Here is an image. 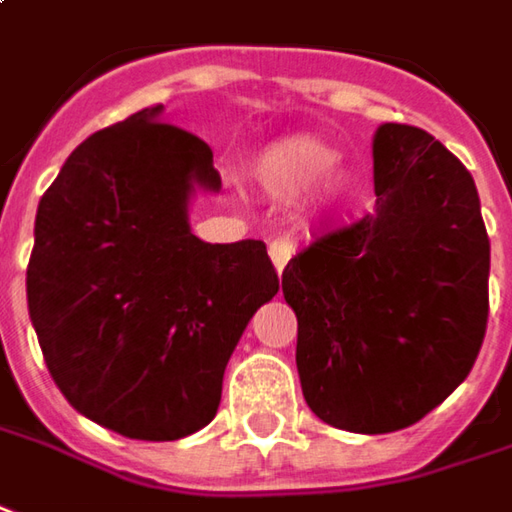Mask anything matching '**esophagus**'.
Wrapping results in <instances>:
<instances>
[{
	"label": "esophagus",
	"instance_id": "esophagus-1",
	"mask_svg": "<svg viewBox=\"0 0 512 512\" xmlns=\"http://www.w3.org/2000/svg\"><path fill=\"white\" fill-rule=\"evenodd\" d=\"M293 250H296V242H293V236H279V239H273L270 242V262L276 270H284V264L290 262V256H293Z\"/></svg>",
	"mask_w": 512,
	"mask_h": 512
}]
</instances>
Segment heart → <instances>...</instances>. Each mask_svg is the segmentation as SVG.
Segmentation results:
<instances>
[{
    "label": "heart",
    "mask_w": 512,
    "mask_h": 512,
    "mask_svg": "<svg viewBox=\"0 0 512 512\" xmlns=\"http://www.w3.org/2000/svg\"><path fill=\"white\" fill-rule=\"evenodd\" d=\"M338 163V152L307 135L267 146L256 160V180L273 197H298L321 183Z\"/></svg>",
    "instance_id": "b5f03b06"
}]
</instances>
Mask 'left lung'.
Returning a JSON list of instances; mask_svg holds the SVG:
<instances>
[{"label": "left lung", "instance_id": "obj_1", "mask_svg": "<svg viewBox=\"0 0 512 512\" xmlns=\"http://www.w3.org/2000/svg\"><path fill=\"white\" fill-rule=\"evenodd\" d=\"M372 157L375 211L281 273L304 400L355 434L423 420L468 377L488 329L490 239L471 171L406 123H383Z\"/></svg>", "mask_w": 512, "mask_h": 512}]
</instances>
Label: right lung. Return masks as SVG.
<instances>
[{"mask_svg": "<svg viewBox=\"0 0 512 512\" xmlns=\"http://www.w3.org/2000/svg\"><path fill=\"white\" fill-rule=\"evenodd\" d=\"M160 112L140 109L67 157L27 264L30 321L67 403L149 442L214 420L233 349L279 293L264 242L191 233V194L222 180L208 143Z\"/></svg>", "mask_w": 512, "mask_h": 512, "instance_id": "obj_1", "label": "right lung"}]
</instances>
